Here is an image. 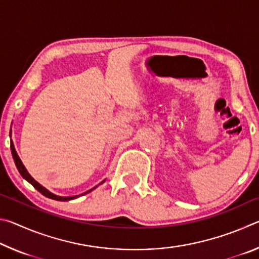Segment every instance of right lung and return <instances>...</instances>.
Segmentation results:
<instances>
[{"mask_svg":"<svg viewBox=\"0 0 259 259\" xmlns=\"http://www.w3.org/2000/svg\"><path fill=\"white\" fill-rule=\"evenodd\" d=\"M10 147H11V153H12V156H14L16 166H17V169H18V171L20 172L21 176H23V178L26 179V181H27L29 184H32V185H33L35 188H36V190H37L38 192H40L41 194L47 196V198L52 199V200H57V201H69V200L76 199V198H78V196H81V195H84V194H87V193L91 192L93 190H95L96 187H97V186H96V187H94V188H91V190L87 191L85 193H83V194H81V195H74V196H58V195H56V194H54V193H51V192L48 191L46 187H43L42 185H40V184H38L36 181H35V179L28 174V171H27V170H26V168H25V165L23 164V162H21V160L19 159L18 154H17V152H16V150H15V146H14V143H12V140H11V145H10ZM102 183H104V182H102ZM102 183H100V184H102Z\"/></svg>","mask_w":259,"mask_h":259,"instance_id":"obj_1","label":"right lung"}]
</instances>
